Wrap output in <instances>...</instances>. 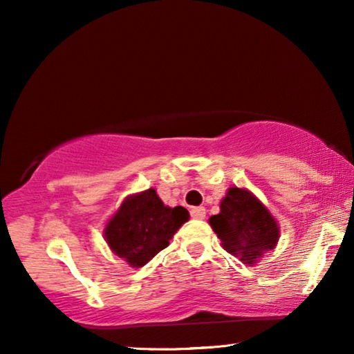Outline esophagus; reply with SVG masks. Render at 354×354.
I'll return each instance as SVG.
<instances>
[{
  "label": "esophagus",
  "instance_id": "esophagus-1",
  "mask_svg": "<svg viewBox=\"0 0 354 354\" xmlns=\"http://www.w3.org/2000/svg\"><path fill=\"white\" fill-rule=\"evenodd\" d=\"M190 215H192V217H194V218H196V220H203V218H205L206 217V209L205 207H194V209H192V211H190Z\"/></svg>",
  "mask_w": 354,
  "mask_h": 354
}]
</instances>
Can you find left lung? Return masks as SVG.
<instances>
[{
    "mask_svg": "<svg viewBox=\"0 0 354 354\" xmlns=\"http://www.w3.org/2000/svg\"><path fill=\"white\" fill-rule=\"evenodd\" d=\"M227 253L245 263H254L263 251L273 250L279 227L272 214L248 190L231 187L220 205V214L209 218Z\"/></svg>",
    "mask_w": 354,
    "mask_h": 354,
    "instance_id": "obj_1",
    "label": "left lung"
}]
</instances>
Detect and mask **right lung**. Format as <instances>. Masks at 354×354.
<instances>
[{"label":"right lung","instance_id":"obj_1","mask_svg":"<svg viewBox=\"0 0 354 354\" xmlns=\"http://www.w3.org/2000/svg\"><path fill=\"white\" fill-rule=\"evenodd\" d=\"M189 220L187 209L169 207L148 189L123 201L109 220L104 236L111 250L131 267H142L169 247L173 234Z\"/></svg>","mask_w":354,"mask_h":354}]
</instances>
